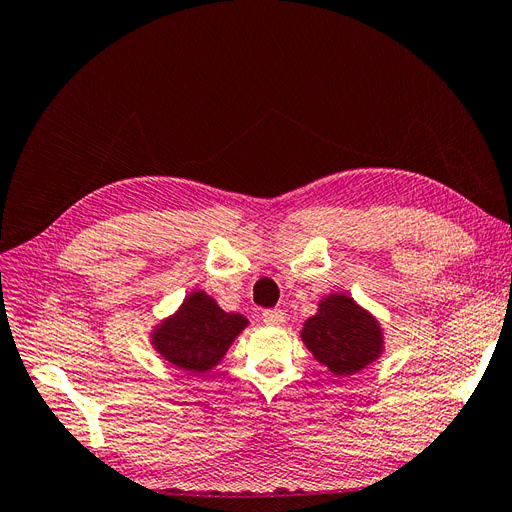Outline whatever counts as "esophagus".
<instances>
[{"instance_id": "esophagus-1", "label": "esophagus", "mask_w": 512, "mask_h": 512, "mask_svg": "<svg viewBox=\"0 0 512 512\" xmlns=\"http://www.w3.org/2000/svg\"><path fill=\"white\" fill-rule=\"evenodd\" d=\"M285 313H282L280 309H267L263 311V322L267 326H282V322H285Z\"/></svg>"}]
</instances>
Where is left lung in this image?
Returning a JSON list of instances; mask_svg holds the SVG:
<instances>
[{"mask_svg":"<svg viewBox=\"0 0 512 512\" xmlns=\"http://www.w3.org/2000/svg\"><path fill=\"white\" fill-rule=\"evenodd\" d=\"M300 337L335 377L357 374L385 352L381 322L344 291L324 295L315 315L302 324Z\"/></svg>","mask_w":512,"mask_h":512,"instance_id":"left-lung-1","label":"left lung"}]
</instances>
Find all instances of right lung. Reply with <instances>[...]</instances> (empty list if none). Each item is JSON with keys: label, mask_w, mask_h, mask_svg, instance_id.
<instances>
[{"label": "right lung", "mask_w": 512, "mask_h": 512, "mask_svg": "<svg viewBox=\"0 0 512 512\" xmlns=\"http://www.w3.org/2000/svg\"><path fill=\"white\" fill-rule=\"evenodd\" d=\"M249 326L241 313H225L203 289L188 293L184 302L153 326L149 342L164 361L190 374H206L219 366L227 348Z\"/></svg>", "instance_id": "add662e5"}]
</instances>
